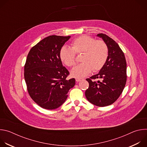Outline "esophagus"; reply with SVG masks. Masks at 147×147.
<instances>
[{"mask_svg":"<svg viewBox=\"0 0 147 147\" xmlns=\"http://www.w3.org/2000/svg\"><path fill=\"white\" fill-rule=\"evenodd\" d=\"M82 79V78H76V80L77 82H80V81H81Z\"/></svg>","mask_w":147,"mask_h":147,"instance_id":"esophagus-1","label":"esophagus"}]
</instances>
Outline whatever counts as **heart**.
Here are the masks:
<instances>
[{
	"instance_id": "1",
	"label": "heart",
	"mask_w": 147,
	"mask_h": 147,
	"mask_svg": "<svg viewBox=\"0 0 147 147\" xmlns=\"http://www.w3.org/2000/svg\"><path fill=\"white\" fill-rule=\"evenodd\" d=\"M71 47L63 46L59 51L61 61L68 67L76 64V53H82L81 63L77 65L71 71V74L76 78H83L88 76L93 70H100L106 63L108 57V48L105 42L95 40L88 35H81L74 39Z\"/></svg>"
}]
</instances>
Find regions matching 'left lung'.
<instances>
[{
    "label": "left lung",
    "mask_w": 147,
    "mask_h": 147,
    "mask_svg": "<svg viewBox=\"0 0 147 147\" xmlns=\"http://www.w3.org/2000/svg\"><path fill=\"white\" fill-rule=\"evenodd\" d=\"M97 36L107 44L108 57L99 72L86 79L89 87L85 94L90 103L103 107L113 103L122 93L126 83L127 64L124 53L113 39L103 34Z\"/></svg>",
    "instance_id": "obj_1"
}]
</instances>
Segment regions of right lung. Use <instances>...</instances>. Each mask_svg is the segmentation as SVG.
<instances>
[{"label":"right lung","instance_id":"right-lung-1","mask_svg":"<svg viewBox=\"0 0 147 147\" xmlns=\"http://www.w3.org/2000/svg\"><path fill=\"white\" fill-rule=\"evenodd\" d=\"M51 35L30 51L24 66V78L31 98L39 107L55 109L66 100L75 84L66 79L69 72L63 66L59 51L70 38Z\"/></svg>","mask_w":147,"mask_h":147}]
</instances>
